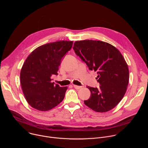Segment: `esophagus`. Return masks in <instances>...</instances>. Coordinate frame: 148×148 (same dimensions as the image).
<instances>
[{"instance_id":"1","label":"esophagus","mask_w":148,"mask_h":148,"mask_svg":"<svg viewBox=\"0 0 148 148\" xmlns=\"http://www.w3.org/2000/svg\"><path fill=\"white\" fill-rule=\"evenodd\" d=\"M73 86H74V88H75L76 90H79V89H80V88H82L81 86H76V85H74Z\"/></svg>"}]
</instances>
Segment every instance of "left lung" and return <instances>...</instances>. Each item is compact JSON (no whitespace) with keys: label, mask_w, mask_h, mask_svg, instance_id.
<instances>
[{"label":"left lung","mask_w":148,"mask_h":148,"mask_svg":"<svg viewBox=\"0 0 148 148\" xmlns=\"http://www.w3.org/2000/svg\"><path fill=\"white\" fill-rule=\"evenodd\" d=\"M73 49L90 70L97 71L98 88L87 87L91 97L84 103L98 112L113 109L123 98L129 82L128 64L112 45L97 40L77 41Z\"/></svg>","instance_id":"obj_1"}]
</instances>
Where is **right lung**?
<instances>
[{"mask_svg": "<svg viewBox=\"0 0 148 148\" xmlns=\"http://www.w3.org/2000/svg\"><path fill=\"white\" fill-rule=\"evenodd\" d=\"M73 44V41H58L39 46L25 60L20 71V83L25 97L30 106L47 111L64 98L67 87L52 82L57 75L61 61Z\"/></svg>", "mask_w": 148, "mask_h": 148, "instance_id": "right-lung-1", "label": "right lung"}]
</instances>
